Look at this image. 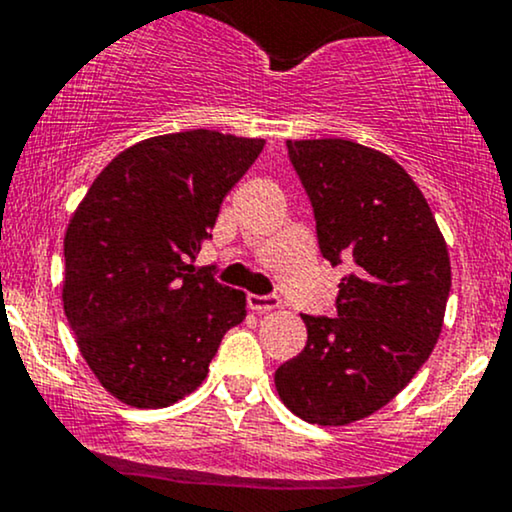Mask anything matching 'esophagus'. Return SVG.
<instances>
[{"instance_id": "1", "label": "esophagus", "mask_w": 512, "mask_h": 512, "mask_svg": "<svg viewBox=\"0 0 512 512\" xmlns=\"http://www.w3.org/2000/svg\"><path fill=\"white\" fill-rule=\"evenodd\" d=\"M248 308L255 313H269V310L279 308V298L276 296H257V293H248Z\"/></svg>"}]
</instances>
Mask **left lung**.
<instances>
[{"mask_svg":"<svg viewBox=\"0 0 512 512\" xmlns=\"http://www.w3.org/2000/svg\"><path fill=\"white\" fill-rule=\"evenodd\" d=\"M325 260H349L337 315H301L305 349L281 363V402L308 424L346 426L385 407L431 356L450 257L426 197L390 156L349 139L286 142Z\"/></svg>","mask_w":512,"mask_h":512,"instance_id":"1","label":"left lung"}]
</instances>
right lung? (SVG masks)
Wrapping results in <instances>:
<instances>
[{"label": "right lung", "mask_w": 512, "mask_h": 512, "mask_svg": "<svg viewBox=\"0 0 512 512\" xmlns=\"http://www.w3.org/2000/svg\"><path fill=\"white\" fill-rule=\"evenodd\" d=\"M264 139L161 134L117 154L72 214L62 301L81 356L110 395L170 407L207 378L245 293L195 269L223 197Z\"/></svg>", "instance_id": "obj_1"}]
</instances>
